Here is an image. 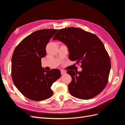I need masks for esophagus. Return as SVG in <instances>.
<instances>
[{
  "instance_id": "obj_1",
  "label": "esophagus",
  "mask_w": 125,
  "mask_h": 125,
  "mask_svg": "<svg viewBox=\"0 0 125 125\" xmlns=\"http://www.w3.org/2000/svg\"><path fill=\"white\" fill-rule=\"evenodd\" d=\"M66 73V71L63 70H61V74H65Z\"/></svg>"
}]
</instances>
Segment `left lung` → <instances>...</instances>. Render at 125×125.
Returning a JSON list of instances; mask_svg holds the SVG:
<instances>
[{"instance_id":"8db88e82","label":"left lung","mask_w":125,"mask_h":125,"mask_svg":"<svg viewBox=\"0 0 125 125\" xmlns=\"http://www.w3.org/2000/svg\"><path fill=\"white\" fill-rule=\"evenodd\" d=\"M52 40L65 43L69 59L81 63V71H67L72 78L68 85L71 95L88 100L100 94L108 82L111 65L108 52L99 37L81 29L70 27L59 30Z\"/></svg>"}]
</instances>
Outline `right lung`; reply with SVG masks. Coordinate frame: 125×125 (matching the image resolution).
<instances>
[{"mask_svg": "<svg viewBox=\"0 0 125 125\" xmlns=\"http://www.w3.org/2000/svg\"><path fill=\"white\" fill-rule=\"evenodd\" d=\"M58 30H37L26 36L14 49L11 59V76L15 86L28 99L46 100L53 94L51 86L61 73L57 69L47 71L41 66L46 55V46Z\"/></svg>", "mask_w": 125, "mask_h": 125, "instance_id": "1", "label": "right lung"}]
</instances>
